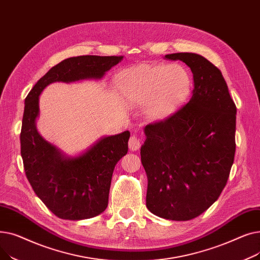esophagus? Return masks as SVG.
I'll return each instance as SVG.
<instances>
[{
  "instance_id": "obj_1",
  "label": "esophagus",
  "mask_w": 260,
  "mask_h": 260,
  "mask_svg": "<svg viewBox=\"0 0 260 260\" xmlns=\"http://www.w3.org/2000/svg\"><path fill=\"white\" fill-rule=\"evenodd\" d=\"M128 146L131 148V151H137L141 146L140 138H138L137 136H132L128 141Z\"/></svg>"
}]
</instances>
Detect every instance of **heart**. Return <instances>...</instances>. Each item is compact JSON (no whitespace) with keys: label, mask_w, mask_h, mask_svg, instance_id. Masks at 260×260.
Wrapping results in <instances>:
<instances>
[{"label":"heart","mask_w":260,"mask_h":260,"mask_svg":"<svg viewBox=\"0 0 260 260\" xmlns=\"http://www.w3.org/2000/svg\"><path fill=\"white\" fill-rule=\"evenodd\" d=\"M119 91L137 105H145L152 121L172 117L190 90V76L181 65H140L120 72L116 78Z\"/></svg>","instance_id":"1"}]
</instances>
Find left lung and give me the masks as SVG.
<instances>
[{
  "label": "left lung",
  "mask_w": 260,
  "mask_h": 260,
  "mask_svg": "<svg viewBox=\"0 0 260 260\" xmlns=\"http://www.w3.org/2000/svg\"><path fill=\"white\" fill-rule=\"evenodd\" d=\"M193 73L192 98L165 121L144 127L141 162L146 207L165 219L185 221L207 211L224 188L235 156L236 105L221 72L192 52L166 54Z\"/></svg>",
  "instance_id": "8db88e82"
}]
</instances>
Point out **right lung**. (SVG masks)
<instances>
[{"instance_id": "right-lung-1", "label": "right lung", "mask_w": 260, "mask_h": 260, "mask_svg": "<svg viewBox=\"0 0 260 260\" xmlns=\"http://www.w3.org/2000/svg\"><path fill=\"white\" fill-rule=\"evenodd\" d=\"M122 59L123 56L65 59L50 68L25 99L20 136L25 174L37 196L62 219H88L105 211L114 169L127 154L131 133L105 136L82 154L66 156L37 129L39 97L53 82L99 80Z\"/></svg>"}]
</instances>
